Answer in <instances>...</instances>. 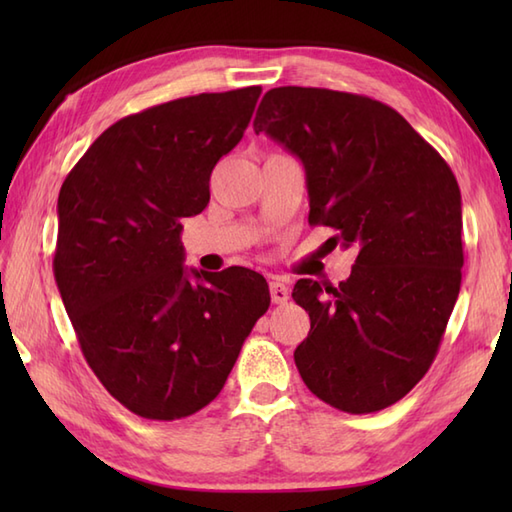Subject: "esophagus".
<instances>
[{"label": "esophagus", "mask_w": 512, "mask_h": 512, "mask_svg": "<svg viewBox=\"0 0 512 512\" xmlns=\"http://www.w3.org/2000/svg\"><path fill=\"white\" fill-rule=\"evenodd\" d=\"M270 299H273V303H277V306H281V303H286L290 299V288L286 284L284 277H270Z\"/></svg>", "instance_id": "obj_1"}]
</instances>
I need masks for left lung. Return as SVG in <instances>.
<instances>
[{"label":"left lung","mask_w":512,"mask_h":512,"mask_svg":"<svg viewBox=\"0 0 512 512\" xmlns=\"http://www.w3.org/2000/svg\"><path fill=\"white\" fill-rule=\"evenodd\" d=\"M306 169L308 222L356 246L339 286L299 279L310 314L303 383L347 413L394 405L438 354L462 284V198L451 167L394 107L325 88L268 90L253 121Z\"/></svg>","instance_id":"obj_1"}]
</instances>
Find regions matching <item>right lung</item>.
<instances>
[{"label": "right lung", "instance_id": "right-lung-1", "mask_svg": "<svg viewBox=\"0 0 512 512\" xmlns=\"http://www.w3.org/2000/svg\"><path fill=\"white\" fill-rule=\"evenodd\" d=\"M259 94L250 85L125 116L61 187L52 268L65 312L96 378L140 418L180 420L209 405L270 306L255 270L189 273L180 242Z\"/></svg>", "mask_w": 512, "mask_h": 512}]
</instances>
